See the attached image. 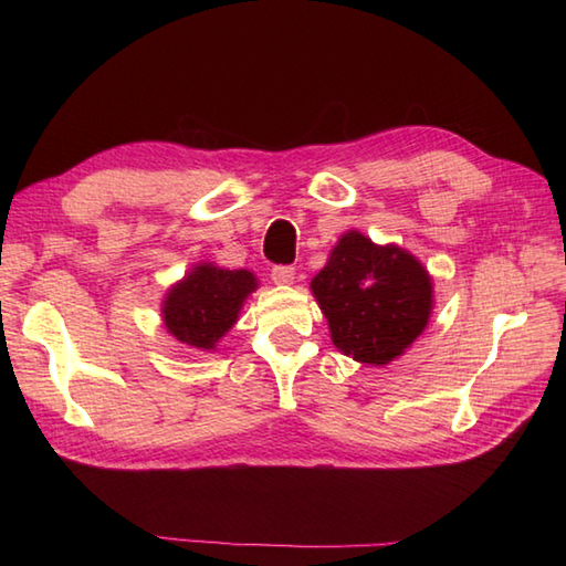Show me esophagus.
<instances>
[{
    "label": "esophagus",
    "mask_w": 566,
    "mask_h": 566,
    "mask_svg": "<svg viewBox=\"0 0 566 566\" xmlns=\"http://www.w3.org/2000/svg\"><path fill=\"white\" fill-rule=\"evenodd\" d=\"M296 276V270L292 264H274L272 268V282L274 284H292Z\"/></svg>",
    "instance_id": "esophagus-1"
}]
</instances>
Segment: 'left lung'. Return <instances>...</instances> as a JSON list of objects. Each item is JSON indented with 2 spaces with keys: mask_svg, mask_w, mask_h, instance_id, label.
Instances as JSON below:
<instances>
[{
  "mask_svg": "<svg viewBox=\"0 0 566 566\" xmlns=\"http://www.w3.org/2000/svg\"><path fill=\"white\" fill-rule=\"evenodd\" d=\"M311 290L328 318L333 345L357 363H391L428 326L432 284L423 264L357 231L340 238Z\"/></svg>",
  "mask_w": 566,
  "mask_h": 566,
  "instance_id": "8db88e82",
  "label": "left lung"
}]
</instances>
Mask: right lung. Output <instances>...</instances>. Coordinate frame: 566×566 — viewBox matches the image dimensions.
Masks as SVG:
<instances>
[{"mask_svg":"<svg viewBox=\"0 0 566 566\" xmlns=\"http://www.w3.org/2000/svg\"><path fill=\"white\" fill-rule=\"evenodd\" d=\"M255 286V274L248 270L199 264L167 294L163 308L165 326L187 347L211 350L233 326L240 306Z\"/></svg>","mask_w":566,"mask_h":566,"instance_id":"1","label":"right lung"}]
</instances>
